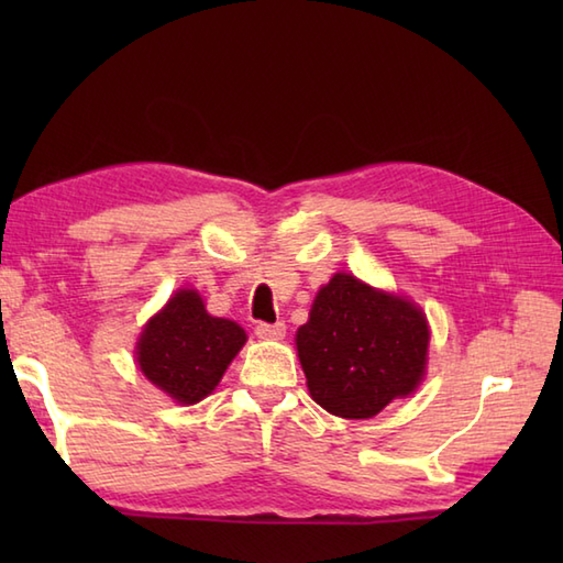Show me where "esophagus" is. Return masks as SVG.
<instances>
[{"label":"esophagus","instance_id":"1","mask_svg":"<svg viewBox=\"0 0 563 563\" xmlns=\"http://www.w3.org/2000/svg\"><path fill=\"white\" fill-rule=\"evenodd\" d=\"M256 336L266 339V341H280V339H285V324L283 321H275V324H258Z\"/></svg>","mask_w":563,"mask_h":563}]
</instances>
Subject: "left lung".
I'll use <instances>...</instances> for the list:
<instances>
[{"label": "left lung", "instance_id": "8db88e82", "mask_svg": "<svg viewBox=\"0 0 563 563\" xmlns=\"http://www.w3.org/2000/svg\"><path fill=\"white\" fill-rule=\"evenodd\" d=\"M295 341L319 406L341 418H373L421 382L430 333L411 302L336 273Z\"/></svg>", "mask_w": 563, "mask_h": 563}]
</instances>
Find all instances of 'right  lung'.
<instances>
[{
  "label": "right lung",
  "mask_w": 563,
  "mask_h": 563,
  "mask_svg": "<svg viewBox=\"0 0 563 563\" xmlns=\"http://www.w3.org/2000/svg\"><path fill=\"white\" fill-rule=\"evenodd\" d=\"M244 341L242 327L210 317L196 290H181L142 331L137 363L172 399L196 404L218 387Z\"/></svg>",
  "instance_id": "right-lung-1"
}]
</instances>
